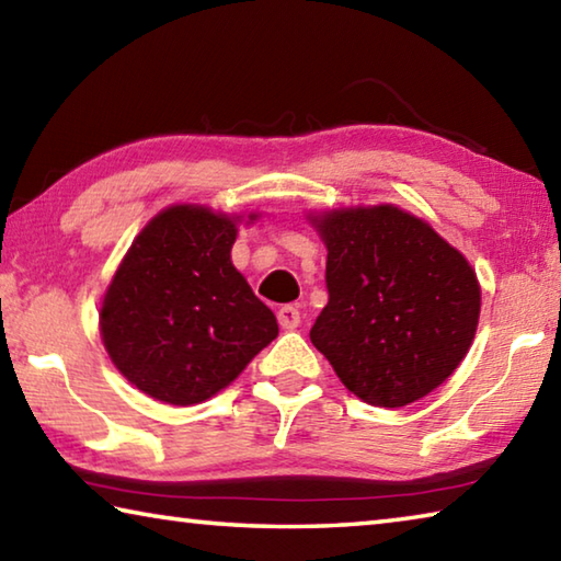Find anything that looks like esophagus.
I'll return each mask as SVG.
<instances>
[{"instance_id":"obj_1","label":"esophagus","mask_w":561,"mask_h":561,"mask_svg":"<svg viewBox=\"0 0 561 561\" xmlns=\"http://www.w3.org/2000/svg\"><path fill=\"white\" fill-rule=\"evenodd\" d=\"M277 319L282 329H297L301 321V311L294 307V304H284V307L277 311Z\"/></svg>"}]
</instances>
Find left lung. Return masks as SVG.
Listing matches in <instances>:
<instances>
[{"instance_id": "left-lung-1", "label": "left lung", "mask_w": 561, "mask_h": 561, "mask_svg": "<svg viewBox=\"0 0 561 561\" xmlns=\"http://www.w3.org/2000/svg\"><path fill=\"white\" fill-rule=\"evenodd\" d=\"M329 304L309 336L360 401L401 408L428 396L468 354L480 287L462 254L398 207L314 220Z\"/></svg>"}]
</instances>
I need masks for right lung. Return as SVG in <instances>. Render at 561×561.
Listing matches in <instances>:
<instances>
[{
    "instance_id": "add662e5",
    "label": "right lung",
    "mask_w": 561,
    "mask_h": 561,
    "mask_svg": "<svg viewBox=\"0 0 561 561\" xmlns=\"http://www.w3.org/2000/svg\"><path fill=\"white\" fill-rule=\"evenodd\" d=\"M237 227L205 207H168L121 262L101 307L118 371L156 401L193 405L225 388L279 327L232 267Z\"/></svg>"
}]
</instances>
